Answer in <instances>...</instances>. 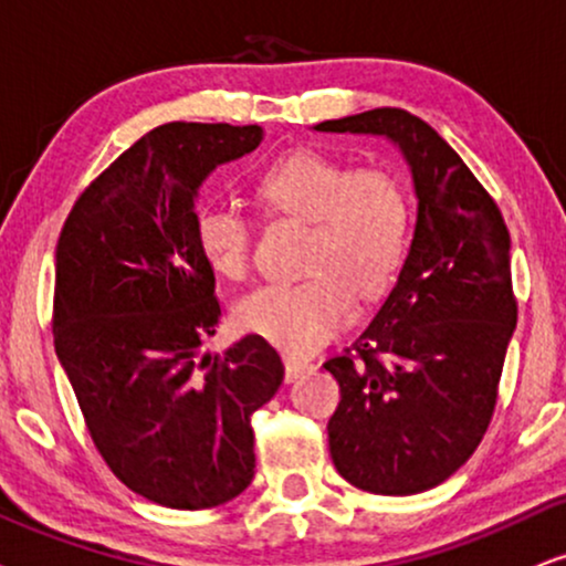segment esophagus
<instances>
[{
	"label": "esophagus",
	"instance_id": "esophagus-1",
	"mask_svg": "<svg viewBox=\"0 0 566 566\" xmlns=\"http://www.w3.org/2000/svg\"><path fill=\"white\" fill-rule=\"evenodd\" d=\"M311 368H313L311 363L300 360V357H292V355L284 357V378H287V381H295V378L307 374Z\"/></svg>",
	"mask_w": 566,
	"mask_h": 566
}]
</instances>
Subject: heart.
Instances as JSON below:
<instances>
[{
	"mask_svg": "<svg viewBox=\"0 0 566 566\" xmlns=\"http://www.w3.org/2000/svg\"><path fill=\"white\" fill-rule=\"evenodd\" d=\"M255 198L274 219L311 224L297 284H269L238 305L242 332L292 355H311L355 321L360 300L391 290L410 245V198L391 171L355 167L339 156L297 148L271 161ZM213 274L248 276L255 227L245 213L206 203L192 221Z\"/></svg>",
	"mask_w": 566,
	"mask_h": 566,
	"instance_id": "b5f03b06",
	"label": "heart"
}]
</instances>
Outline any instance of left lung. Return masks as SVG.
Here are the masks:
<instances>
[{
    "mask_svg": "<svg viewBox=\"0 0 566 566\" xmlns=\"http://www.w3.org/2000/svg\"><path fill=\"white\" fill-rule=\"evenodd\" d=\"M386 135L412 169L418 221L395 290L324 368L342 402L328 452L347 483L423 493L473 457L496 410L514 324L510 230L489 190L426 119L381 106L316 125Z\"/></svg>",
    "mask_w": 566,
    "mask_h": 566,
    "instance_id": "1",
    "label": "left lung"
}]
</instances>
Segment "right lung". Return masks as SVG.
<instances>
[{"label":"right lung","mask_w":566,"mask_h":566,"mask_svg":"<svg viewBox=\"0 0 566 566\" xmlns=\"http://www.w3.org/2000/svg\"><path fill=\"white\" fill-rule=\"evenodd\" d=\"M259 125L169 123L119 154L77 196L56 242L54 349L102 460L169 510L232 502L255 475L253 412L276 395L282 357L217 334V276L192 232V198Z\"/></svg>","instance_id":"1"}]
</instances>
